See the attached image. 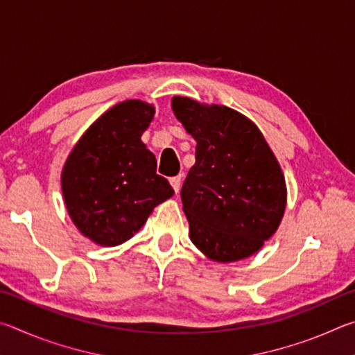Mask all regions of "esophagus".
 Wrapping results in <instances>:
<instances>
[{
  "label": "esophagus",
  "instance_id": "esophagus-1",
  "mask_svg": "<svg viewBox=\"0 0 355 355\" xmlns=\"http://www.w3.org/2000/svg\"><path fill=\"white\" fill-rule=\"evenodd\" d=\"M171 184H172V188H173V191H175V192H178V191H180V186H182V175L172 177V178H171Z\"/></svg>",
  "mask_w": 355,
  "mask_h": 355
}]
</instances>
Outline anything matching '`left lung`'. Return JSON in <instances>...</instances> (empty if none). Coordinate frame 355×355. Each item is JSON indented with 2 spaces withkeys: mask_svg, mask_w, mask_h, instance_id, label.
<instances>
[{
  "mask_svg": "<svg viewBox=\"0 0 355 355\" xmlns=\"http://www.w3.org/2000/svg\"><path fill=\"white\" fill-rule=\"evenodd\" d=\"M172 110L197 141L182 188L191 241L214 261L243 260L274 235L285 211V178L254 123L227 106L173 97Z\"/></svg>",
  "mask_w": 355,
  "mask_h": 355,
  "instance_id": "left-lung-1",
  "label": "left lung"
}]
</instances>
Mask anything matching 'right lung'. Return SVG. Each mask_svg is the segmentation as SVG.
I'll return each instance as SVG.
<instances>
[{"instance_id":"add662e5","label":"right lung","mask_w":355,"mask_h":355,"mask_svg":"<svg viewBox=\"0 0 355 355\" xmlns=\"http://www.w3.org/2000/svg\"><path fill=\"white\" fill-rule=\"evenodd\" d=\"M153 114L144 101H122L95 120L65 161V207L78 230L100 245L128 241L153 208L173 196L141 141Z\"/></svg>"}]
</instances>
